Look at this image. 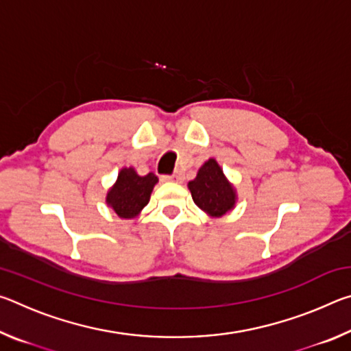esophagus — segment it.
I'll return each mask as SVG.
<instances>
[{"instance_id": "obj_1", "label": "esophagus", "mask_w": 351, "mask_h": 351, "mask_svg": "<svg viewBox=\"0 0 351 351\" xmlns=\"http://www.w3.org/2000/svg\"><path fill=\"white\" fill-rule=\"evenodd\" d=\"M162 180L164 181H181L182 173H181V171H175V173H171V175H164Z\"/></svg>"}]
</instances>
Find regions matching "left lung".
I'll list each match as a JSON object with an SVG mask.
<instances>
[{"instance_id":"1","label":"left lung","mask_w":351,"mask_h":351,"mask_svg":"<svg viewBox=\"0 0 351 351\" xmlns=\"http://www.w3.org/2000/svg\"><path fill=\"white\" fill-rule=\"evenodd\" d=\"M192 198L199 209L212 217H221L235 204V192L215 159L203 164L193 181L189 182Z\"/></svg>"}]
</instances>
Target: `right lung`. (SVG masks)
I'll list each match as a JSON object with an SVG mask.
<instances>
[{
  "label": "right lung",
  "mask_w": 351,
  "mask_h": 351,
  "mask_svg": "<svg viewBox=\"0 0 351 351\" xmlns=\"http://www.w3.org/2000/svg\"><path fill=\"white\" fill-rule=\"evenodd\" d=\"M156 182L158 176L154 173L139 176L132 167L122 169L117 182L108 192L106 203L121 218H133L148 204Z\"/></svg>",
  "instance_id": "right-lung-1"
}]
</instances>
